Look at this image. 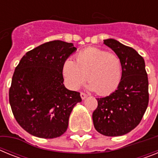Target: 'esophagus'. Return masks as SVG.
Wrapping results in <instances>:
<instances>
[{"label":"esophagus","instance_id":"34e87169","mask_svg":"<svg viewBox=\"0 0 158 158\" xmlns=\"http://www.w3.org/2000/svg\"><path fill=\"white\" fill-rule=\"evenodd\" d=\"M88 96L87 94H85V93H81V97L82 100H85V99Z\"/></svg>","mask_w":158,"mask_h":158}]
</instances>
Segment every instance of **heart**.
I'll return each instance as SVG.
<instances>
[{
    "mask_svg": "<svg viewBox=\"0 0 158 158\" xmlns=\"http://www.w3.org/2000/svg\"><path fill=\"white\" fill-rule=\"evenodd\" d=\"M65 83L77 90L89 80L87 89L100 95L115 91L122 77V62L118 55L98 48H87L77 55L76 62L66 60L62 66Z\"/></svg>",
    "mask_w": 158,
    "mask_h": 158,
    "instance_id": "heart-1",
    "label": "heart"
}]
</instances>
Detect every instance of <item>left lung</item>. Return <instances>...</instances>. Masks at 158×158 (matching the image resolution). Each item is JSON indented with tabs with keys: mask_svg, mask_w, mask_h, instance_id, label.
Wrapping results in <instances>:
<instances>
[{
	"mask_svg": "<svg viewBox=\"0 0 158 158\" xmlns=\"http://www.w3.org/2000/svg\"><path fill=\"white\" fill-rule=\"evenodd\" d=\"M119 57L122 77L115 91L96 98L93 113L94 127L105 136H121L135 129L142 120L149 103V82L144 58L135 49L114 39L104 40Z\"/></svg>",
	"mask_w": 158,
	"mask_h": 158,
	"instance_id": "obj_1",
	"label": "left lung"
}]
</instances>
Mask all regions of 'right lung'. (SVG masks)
I'll return each mask as SVG.
<instances>
[{
  "label": "right lung",
  "instance_id": "right-lung-1",
  "mask_svg": "<svg viewBox=\"0 0 158 158\" xmlns=\"http://www.w3.org/2000/svg\"><path fill=\"white\" fill-rule=\"evenodd\" d=\"M76 51L73 43L48 42L26 53L16 67L9 103L19 126L31 135L54 139L66 131L81 98L65 87L62 66Z\"/></svg>",
  "mask_w": 158,
  "mask_h": 158
}]
</instances>
